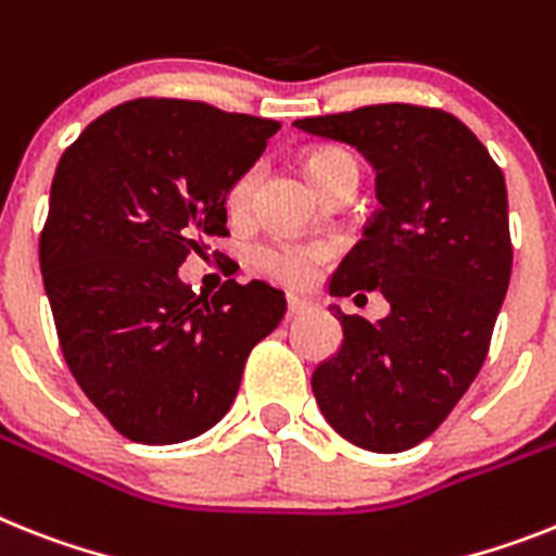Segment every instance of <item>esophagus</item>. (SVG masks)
Wrapping results in <instances>:
<instances>
[{
    "mask_svg": "<svg viewBox=\"0 0 556 556\" xmlns=\"http://www.w3.org/2000/svg\"><path fill=\"white\" fill-rule=\"evenodd\" d=\"M305 311H311V302L302 300V296H288V319H293V316H302Z\"/></svg>",
    "mask_w": 556,
    "mask_h": 556,
    "instance_id": "esophagus-1",
    "label": "esophagus"
}]
</instances>
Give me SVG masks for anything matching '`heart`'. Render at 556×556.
Instances as JSON below:
<instances>
[{
    "instance_id": "obj_1",
    "label": "heart",
    "mask_w": 556,
    "mask_h": 556,
    "mask_svg": "<svg viewBox=\"0 0 556 556\" xmlns=\"http://www.w3.org/2000/svg\"><path fill=\"white\" fill-rule=\"evenodd\" d=\"M344 163H353V157L342 149L333 147H319L314 152H307L305 157V172L311 177V184L319 189V184L330 172H336ZM256 189V169H245L242 175L235 177V184L228 186L226 191V208L231 217L249 212L251 198ZM330 251L325 245H302V242H263L251 251V265L256 274L274 279L279 286L288 288H305L311 286L319 274V268L328 263Z\"/></svg>"
}]
</instances>
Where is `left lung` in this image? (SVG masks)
Listing matches in <instances>:
<instances>
[{
    "mask_svg": "<svg viewBox=\"0 0 556 556\" xmlns=\"http://www.w3.org/2000/svg\"><path fill=\"white\" fill-rule=\"evenodd\" d=\"M293 127L372 163L381 208L330 293L379 288L390 302L376 325L330 307L344 342L316 367V404L350 444L413 450L444 424L489 353L511 277L506 180L472 129L435 106L372 104Z\"/></svg>",
    "mask_w": 556,
    "mask_h": 556,
    "instance_id": "obj_1",
    "label": "left lung"
}]
</instances>
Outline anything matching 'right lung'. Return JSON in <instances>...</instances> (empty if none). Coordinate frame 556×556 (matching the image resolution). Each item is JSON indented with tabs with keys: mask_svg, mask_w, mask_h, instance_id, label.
Returning <instances> with one entry per match:
<instances>
[{
	"mask_svg": "<svg viewBox=\"0 0 556 556\" xmlns=\"http://www.w3.org/2000/svg\"><path fill=\"white\" fill-rule=\"evenodd\" d=\"M279 121L203 101L135 98L64 149L39 237L55 333L87 399L138 444L212 429L242 367L286 316L265 282L226 279L212 300L177 268L228 237L226 191L265 152Z\"/></svg>",
	"mask_w": 556,
	"mask_h": 556,
	"instance_id": "obj_1",
	"label": "right lung"
}]
</instances>
